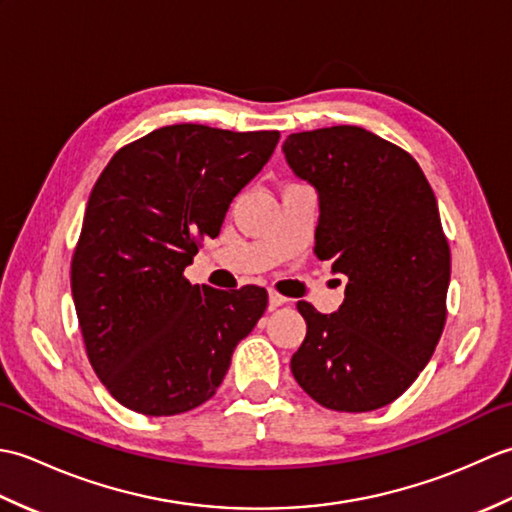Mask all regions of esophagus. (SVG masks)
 Here are the masks:
<instances>
[{
	"instance_id": "1",
	"label": "esophagus",
	"mask_w": 512,
	"mask_h": 512,
	"mask_svg": "<svg viewBox=\"0 0 512 512\" xmlns=\"http://www.w3.org/2000/svg\"><path fill=\"white\" fill-rule=\"evenodd\" d=\"M288 299L286 297H281L279 292H270L268 295V303H270V308H279V306H284Z\"/></svg>"
}]
</instances>
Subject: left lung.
I'll return each mask as SVG.
<instances>
[{"mask_svg": "<svg viewBox=\"0 0 512 512\" xmlns=\"http://www.w3.org/2000/svg\"><path fill=\"white\" fill-rule=\"evenodd\" d=\"M284 154L319 193L314 253L347 277L332 314L308 301V332L290 369L334 411H374L405 394L447 321L451 250L438 202L405 149L363 127L290 134Z\"/></svg>", "mask_w": 512, "mask_h": 512, "instance_id": "obj_1", "label": "left lung"}]
</instances>
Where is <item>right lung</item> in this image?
<instances>
[{"instance_id":"1","label":"right lung","mask_w":512,"mask_h":512,"mask_svg":"<svg viewBox=\"0 0 512 512\" xmlns=\"http://www.w3.org/2000/svg\"><path fill=\"white\" fill-rule=\"evenodd\" d=\"M277 143L279 132L169 125L118 149L96 180L70 284L85 352L123 407H200L262 319L264 288L191 286L182 273Z\"/></svg>"}]
</instances>
